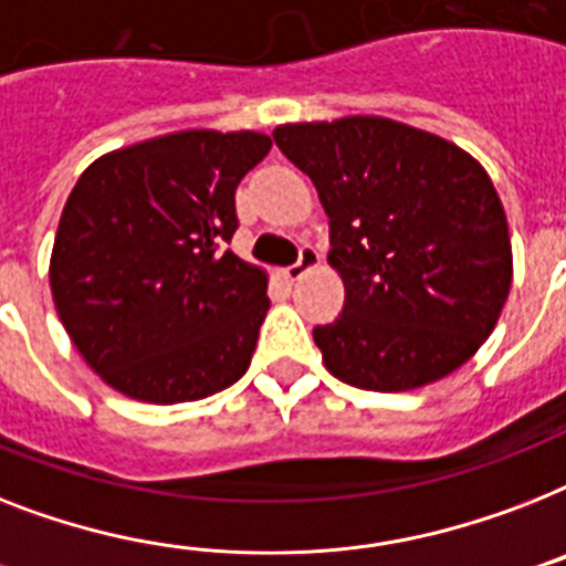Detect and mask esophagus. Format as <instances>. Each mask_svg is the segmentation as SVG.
<instances>
[{
  "label": "esophagus",
  "mask_w": 566,
  "mask_h": 566,
  "mask_svg": "<svg viewBox=\"0 0 566 566\" xmlns=\"http://www.w3.org/2000/svg\"><path fill=\"white\" fill-rule=\"evenodd\" d=\"M316 264H319V252H316L311 243H305V247L298 250V259L293 261L291 268L284 270V279H287V282H298V279H302L307 270H314Z\"/></svg>",
  "instance_id": "34e87169"
}]
</instances>
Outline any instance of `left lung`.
<instances>
[{
  "instance_id": "left-lung-1",
  "label": "left lung",
  "mask_w": 566,
  "mask_h": 566,
  "mask_svg": "<svg viewBox=\"0 0 566 566\" xmlns=\"http://www.w3.org/2000/svg\"><path fill=\"white\" fill-rule=\"evenodd\" d=\"M273 139L314 179L346 305L314 343L334 378L403 392L485 343L512 287L506 211L474 156L378 116L282 124Z\"/></svg>"
}]
</instances>
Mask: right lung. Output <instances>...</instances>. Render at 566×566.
I'll return each instance as SVG.
<instances>
[{"mask_svg": "<svg viewBox=\"0 0 566 566\" xmlns=\"http://www.w3.org/2000/svg\"><path fill=\"white\" fill-rule=\"evenodd\" d=\"M264 133L182 130L101 156L72 188L52 282L63 328L101 380L148 403L232 387L268 316V273L227 243Z\"/></svg>", "mask_w": 566, "mask_h": 566, "instance_id": "add662e5", "label": "right lung"}]
</instances>
